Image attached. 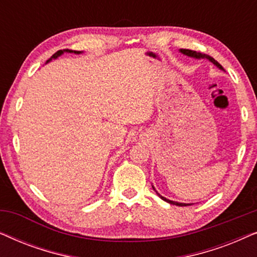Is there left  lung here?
Listing matches in <instances>:
<instances>
[{
  "label": "left lung",
  "instance_id": "obj_1",
  "mask_svg": "<svg viewBox=\"0 0 257 257\" xmlns=\"http://www.w3.org/2000/svg\"><path fill=\"white\" fill-rule=\"evenodd\" d=\"M182 54H185V55H187V56H191V57H195V58H207L208 59V61H210L213 63V64H215L217 68H220V69H223L222 66L220 65V63L219 62H216L215 59H214L213 57H210V56H208V55H206V54H202V52H198V51H194V50H189V49H181L180 50ZM159 196L163 200H165V201H167L168 203H171V205H175V206H180V207H184V206H189L188 203H180V202H175V201H171V200H168V199H166V198H164V196H161L160 194H159Z\"/></svg>",
  "mask_w": 257,
  "mask_h": 257
}]
</instances>
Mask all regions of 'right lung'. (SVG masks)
I'll list each match as a JSON object with an SVG mask.
<instances>
[{"label": "right lung", "mask_w": 257, "mask_h": 257, "mask_svg": "<svg viewBox=\"0 0 257 257\" xmlns=\"http://www.w3.org/2000/svg\"><path fill=\"white\" fill-rule=\"evenodd\" d=\"M65 51H66V52H75V54H80L79 51H72V50H68V49H66V50H58L57 52H56L55 55H52L51 58H57L58 56H61V55L63 54V52H65ZM51 58L49 59V61H51ZM49 61H48V62H49Z\"/></svg>", "instance_id": "add662e5"}]
</instances>
